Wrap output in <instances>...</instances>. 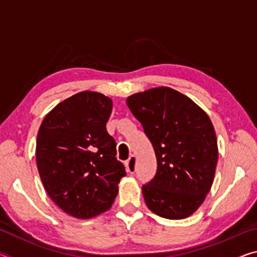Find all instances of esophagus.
<instances>
[{
    "label": "esophagus",
    "instance_id": "1",
    "mask_svg": "<svg viewBox=\"0 0 257 257\" xmlns=\"http://www.w3.org/2000/svg\"><path fill=\"white\" fill-rule=\"evenodd\" d=\"M125 168H127V171L129 173H134L136 171V158H135V155H132L125 161Z\"/></svg>",
    "mask_w": 257,
    "mask_h": 257
}]
</instances>
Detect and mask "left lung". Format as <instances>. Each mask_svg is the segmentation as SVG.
Segmentation results:
<instances>
[{
	"label": "left lung",
	"mask_w": 257,
	"mask_h": 257,
	"mask_svg": "<svg viewBox=\"0 0 257 257\" xmlns=\"http://www.w3.org/2000/svg\"><path fill=\"white\" fill-rule=\"evenodd\" d=\"M127 105L158 161L154 178L142 188L147 207L165 219L188 217L202 205L215 175L217 142L210 118L169 87L134 94Z\"/></svg>",
	"instance_id": "8db88e82"
}]
</instances>
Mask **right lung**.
<instances>
[{
	"label": "right lung",
	"instance_id": "right-lung-1",
	"mask_svg": "<svg viewBox=\"0 0 257 257\" xmlns=\"http://www.w3.org/2000/svg\"><path fill=\"white\" fill-rule=\"evenodd\" d=\"M111 112V98L86 90L59 103L38 130L36 163L46 193L78 219L107 211L125 176L106 132Z\"/></svg>",
	"mask_w": 257,
	"mask_h": 257
}]
</instances>
